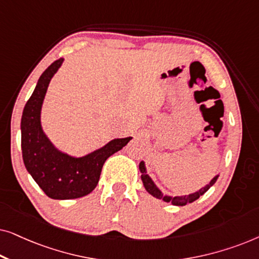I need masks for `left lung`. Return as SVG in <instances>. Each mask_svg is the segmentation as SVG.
I'll return each mask as SVG.
<instances>
[{"instance_id": "1", "label": "left lung", "mask_w": 259, "mask_h": 259, "mask_svg": "<svg viewBox=\"0 0 259 259\" xmlns=\"http://www.w3.org/2000/svg\"><path fill=\"white\" fill-rule=\"evenodd\" d=\"M139 168H140V172H141V180H143V184L145 186V189L152 196L158 198V199H162L166 203H172L173 205H177V206H184V205L189 204V203H192V201L197 200L198 198L200 196H203V194L206 192V191L210 189V187L213 185L215 183V180L218 179V176H215L213 179L211 180L210 184H207L206 186L203 187V189H200L198 192H194L192 194H189V196H183V197H167V196H164V194L161 193V191L158 189L157 186H155V184L153 183V180L150 178V176L146 173V168H145V164L144 161H141L139 164Z\"/></svg>"}]
</instances>
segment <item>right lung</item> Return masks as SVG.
Wrapping results in <instances>:
<instances>
[{
	"mask_svg": "<svg viewBox=\"0 0 259 259\" xmlns=\"http://www.w3.org/2000/svg\"><path fill=\"white\" fill-rule=\"evenodd\" d=\"M62 62L63 59L56 60L42 73L24 106L21 119V147L27 171L49 198L74 199L95 189L107 158L126 146L132 138L114 139L81 158L70 157L53 146L42 131L40 115L48 84Z\"/></svg>",
	"mask_w": 259,
	"mask_h": 259,
	"instance_id": "1",
	"label": "right lung"
}]
</instances>
